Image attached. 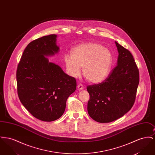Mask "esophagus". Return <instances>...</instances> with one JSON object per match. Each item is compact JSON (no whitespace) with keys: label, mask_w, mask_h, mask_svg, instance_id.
Returning <instances> with one entry per match:
<instances>
[{"label":"esophagus","mask_w":155,"mask_h":155,"mask_svg":"<svg viewBox=\"0 0 155 155\" xmlns=\"http://www.w3.org/2000/svg\"><path fill=\"white\" fill-rule=\"evenodd\" d=\"M77 88L79 90H82V89L84 88V86L82 84H78V85L77 86Z\"/></svg>","instance_id":"34e87169"}]
</instances>
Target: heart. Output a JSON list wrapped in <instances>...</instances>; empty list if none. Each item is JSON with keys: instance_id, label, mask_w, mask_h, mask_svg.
<instances>
[{"instance_id": "obj_1", "label": "heart", "mask_w": 155, "mask_h": 155, "mask_svg": "<svg viewBox=\"0 0 155 155\" xmlns=\"http://www.w3.org/2000/svg\"><path fill=\"white\" fill-rule=\"evenodd\" d=\"M64 61L68 74L73 77L82 73L87 81L92 84H99L104 81L110 71L113 55L110 51L102 45L88 42L74 47L71 55L66 54Z\"/></svg>"}]
</instances>
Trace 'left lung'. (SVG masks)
Masks as SVG:
<instances>
[{"label": "left lung", "mask_w": 155, "mask_h": 155, "mask_svg": "<svg viewBox=\"0 0 155 155\" xmlns=\"http://www.w3.org/2000/svg\"><path fill=\"white\" fill-rule=\"evenodd\" d=\"M117 65L103 82L88 86L89 116L99 123H110L121 117L135 102L140 81L139 71L129 51L116 41Z\"/></svg>", "instance_id": "1"}]
</instances>
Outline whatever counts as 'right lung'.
Masks as SVG:
<instances>
[{
  "label": "right lung",
  "mask_w": 155,
  "mask_h": 155,
  "mask_svg": "<svg viewBox=\"0 0 155 155\" xmlns=\"http://www.w3.org/2000/svg\"><path fill=\"white\" fill-rule=\"evenodd\" d=\"M57 37L52 34L30 42L17 70L21 102L34 117L44 121H54L63 114L67 99L77 87L75 79L47 58L59 53Z\"/></svg>",
  "instance_id": "add662e5"
}]
</instances>
